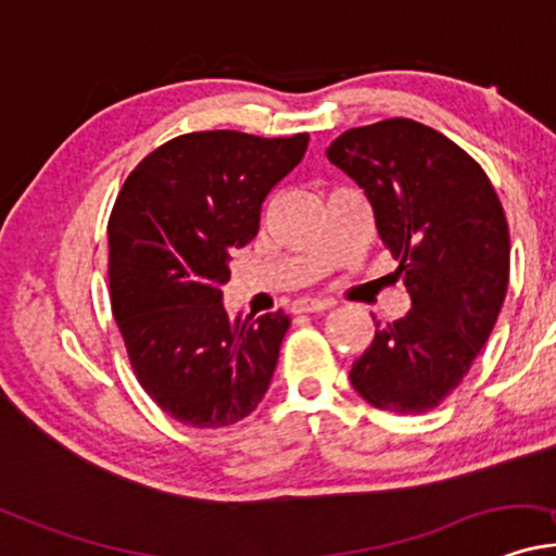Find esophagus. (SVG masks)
<instances>
[{"mask_svg": "<svg viewBox=\"0 0 556 556\" xmlns=\"http://www.w3.org/2000/svg\"><path fill=\"white\" fill-rule=\"evenodd\" d=\"M332 306V301L325 299H299L293 304V312L296 314H317V312H327Z\"/></svg>", "mask_w": 556, "mask_h": 556, "instance_id": "obj_1", "label": "esophagus"}]
</instances>
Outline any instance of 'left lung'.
Segmentation results:
<instances>
[{"mask_svg":"<svg viewBox=\"0 0 556 556\" xmlns=\"http://www.w3.org/2000/svg\"><path fill=\"white\" fill-rule=\"evenodd\" d=\"M327 160L363 188L413 299L402 319L376 321L351 381L374 407L422 415L469 374L503 309L510 278L503 203L462 147L409 118L351 128Z\"/></svg>","mask_w":556,"mask_h":556,"instance_id":"left-lung-1","label":"left lung"}]
</instances>
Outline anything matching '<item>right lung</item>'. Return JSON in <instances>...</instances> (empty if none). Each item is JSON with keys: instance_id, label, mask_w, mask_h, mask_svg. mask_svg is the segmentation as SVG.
Segmentation results:
<instances>
[{"instance_id": "add662e5", "label": "right lung", "mask_w": 556, "mask_h": 556, "mask_svg": "<svg viewBox=\"0 0 556 556\" xmlns=\"http://www.w3.org/2000/svg\"><path fill=\"white\" fill-rule=\"evenodd\" d=\"M306 143V134L177 136L143 156L113 205V317L143 392L190 428L239 422L270 387L289 314L229 317L222 286Z\"/></svg>"}]
</instances>
